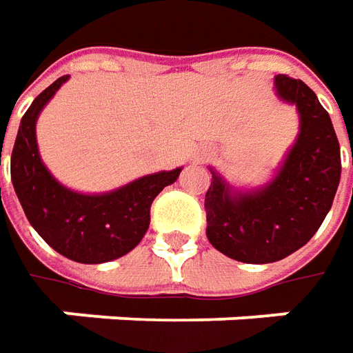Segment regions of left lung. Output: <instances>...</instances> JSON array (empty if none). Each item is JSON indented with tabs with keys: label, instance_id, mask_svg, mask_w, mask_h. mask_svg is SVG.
<instances>
[{
	"label": "left lung",
	"instance_id": "obj_1",
	"mask_svg": "<svg viewBox=\"0 0 353 353\" xmlns=\"http://www.w3.org/2000/svg\"><path fill=\"white\" fill-rule=\"evenodd\" d=\"M277 94L296 105L301 133L277 176L255 192H236L212 170L204 198L206 236L241 263H273L319 232L340 184L342 159L332 119L303 80L279 74Z\"/></svg>",
	"mask_w": 353,
	"mask_h": 353
}]
</instances>
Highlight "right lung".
Segmentation results:
<instances>
[{"label": "right lung", "mask_w": 353, "mask_h": 353, "mask_svg": "<svg viewBox=\"0 0 353 353\" xmlns=\"http://www.w3.org/2000/svg\"><path fill=\"white\" fill-rule=\"evenodd\" d=\"M66 80L68 74L54 80L25 112L11 153V181L29 224L52 250L78 263H105L141 241L153 200L183 169L147 174L108 194H78L57 183L39 157L34 123Z\"/></svg>", "instance_id": "1"}]
</instances>
